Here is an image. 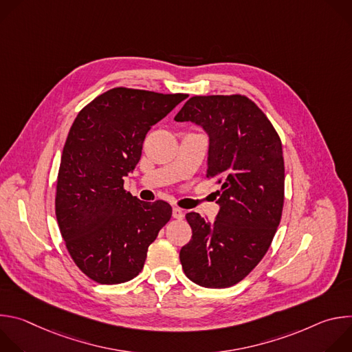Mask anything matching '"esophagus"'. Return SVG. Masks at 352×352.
Here are the masks:
<instances>
[{
    "instance_id": "esophagus-1",
    "label": "esophagus",
    "mask_w": 352,
    "mask_h": 352,
    "mask_svg": "<svg viewBox=\"0 0 352 352\" xmlns=\"http://www.w3.org/2000/svg\"><path fill=\"white\" fill-rule=\"evenodd\" d=\"M173 217L177 219V220H181L184 217V212L181 209H178V208H174L173 209Z\"/></svg>"
}]
</instances>
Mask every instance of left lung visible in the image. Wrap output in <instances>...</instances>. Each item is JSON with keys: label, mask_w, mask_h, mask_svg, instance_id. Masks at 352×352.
<instances>
[{"label": "left lung", "mask_w": 352, "mask_h": 352, "mask_svg": "<svg viewBox=\"0 0 352 352\" xmlns=\"http://www.w3.org/2000/svg\"><path fill=\"white\" fill-rule=\"evenodd\" d=\"M209 135L208 178L221 185L213 223L186 213L190 241L179 261L186 277L206 288H227L263 259L281 220L284 159L281 140L246 96H193L174 118Z\"/></svg>", "instance_id": "1"}]
</instances>
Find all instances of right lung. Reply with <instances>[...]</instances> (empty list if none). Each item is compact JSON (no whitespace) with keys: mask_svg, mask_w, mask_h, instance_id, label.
I'll return each mask as SVG.
<instances>
[{"mask_svg":"<svg viewBox=\"0 0 352 352\" xmlns=\"http://www.w3.org/2000/svg\"><path fill=\"white\" fill-rule=\"evenodd\" d=\"M186 94L116 87L75 118L61 156L56 216L75 265L98 284L136 277L147 248L173 214L164 200L143 202L124 189L152 125Z\"/></svg>","mask_w":352,"mask_h":352,"instance_id":"obj_1","label":"right lung"}]
</instances>
